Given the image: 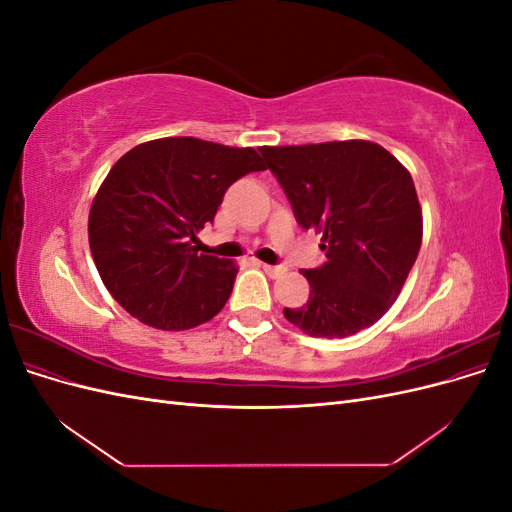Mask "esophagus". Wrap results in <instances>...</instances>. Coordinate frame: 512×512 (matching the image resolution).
Listing matches in <instances>:
<instances>
[{
	"instance_id": "1",
	"label": "esophagus",
	"mask_w": 512,
	"mask_h": 512,
	"mask_svg": "<svg viewBox=\"0 0 512 512\" xmlns=\"http://www.w3.org/2000/svg\"><path fill=\"white\" fill-rule=\"evenodd\" d=\"M262 271H265L269 277H273V280H275V277H280V275H284L286 273V269L284 267H275V265H265V262H262Z\"/></svg>"
}]
</instances>
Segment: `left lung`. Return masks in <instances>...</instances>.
<instances>
[{"instance_id":"1","label":"left lung","mask_w":512,"mask_h":512,"mask_svg":"<svg viewBox=\"0 0 512 512\" xmlns=\"http://www.w3.org/2000/svg\"><path fill=\"white\" fill-rule=\"evenodd\" d=\"M301 228L322 235L327 262L305 269L309 299L284 307L312 337H348L399 297L421 250L423 211L412 175L371 141L260 147Z\"/></svg>"}]
</instances>
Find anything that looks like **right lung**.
Masks as SVG:
<instances>
[{
	"label": "right lung",
	"instance_id": "add662e5",
	"mask_svg": "<svg viewBox=\"0 0 512 512\" xmlns=\"http://www.w3.org/2000/svg\"><path fill=\"white\" fill-rule=\"evenodd\" d=\"M254 170H265L256 149L194 136L141 143L108 170L89 211V247L106 290L132 318L185 331L220 314L239 267L192 243L224 192Z\"/></svg>",
	"mask_w": 512,
	"mask_h": 512
}]
</instances>
